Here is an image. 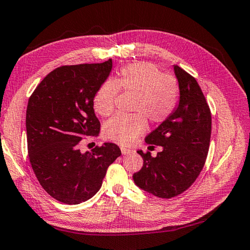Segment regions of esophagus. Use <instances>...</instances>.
<instances>
[{"label":"esophagus","mask_w":250,"mask_h":250,"mask_svg":"<svg viewBox=\"0 0 250 250\" xmlns=\"http://www.w3.org/2000/svg\"><path fill=\"white\" fill-rule=\"evenodd\" d=\"M121 151H122V154L126 155V154H132L134 153V150H130V149H126V147H121Z\"/></svg>","instance_id":"esophagus-1"}]
</instances>
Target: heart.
I'll return each mask as SVG.
<instances>
[{"label": "heart", "instance_id": "obj_1", "mask_svg": "<svg viewBox=\"0 0 250 250\" xmlns=\"http://www.w3.org/2000/svg\"><path fill=\"white\" fill-rule=\"evenodd\" d=\"M119 90L135 95L132 115L118 114L104 126V136L115 144L129 146L146 128V121L161 124L174 113L180 98V89L174 76L162 74L150 62L131 63L120 70L114 81H105L94 96L95 111L101 116H109L114 111Z\"/></svg>", "mask_w": 250, "mask_h": 250}]
</instances>
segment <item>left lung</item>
<instances>
[{
    "label": "left lung",
    "instance_id": "left-lung-1",
    "mask_svg": "<svg viewBox=\"0 0 250 250\" xmlns=\"http://www.w3.org/2000/svg\"><path fill=\"white\" fill-rule=\"evenodd\" d=\"M180 98L170 118L146 137L147 145L161 146L155 157L138 153L144 166L132 175L140 189L162 198L185 192L196 180L205 164L211 135V114L196 80L174 65Z\"/></svg>",
    "mask_w": 250,
    "mask_h": 250
}]
</instances>
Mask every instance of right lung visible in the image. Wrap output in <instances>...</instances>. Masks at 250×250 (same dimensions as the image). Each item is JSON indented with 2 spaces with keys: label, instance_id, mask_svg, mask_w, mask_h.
<instances>
[{
  "label": "right lung",
  "instance_id": "1",
  "mask_svg": "<svg viewBox=\"0 0 250 250\" xmlns=\"http://www.w3.org/2000/svg\"><path fill=\"white\" fill-rule=\"evenodd\" d=\"M112 59L62 65L43 79L29 98L25 115L28 153L40 185L61 203L76 205L93 197L106 169L121 155L110 142L82 153L85 137H97L100 122L94 96L105 82Z\"/></svg>",
  "mask_w": 250,
  "mask_h": 250
}]
</instances>
